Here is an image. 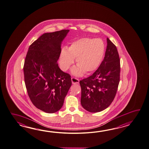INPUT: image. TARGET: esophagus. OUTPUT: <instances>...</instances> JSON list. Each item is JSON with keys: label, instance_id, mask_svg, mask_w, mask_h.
<instances>
[{"label": "esophagus", "instance_id": "1", "mask_svg": "<svg viewBox=\"0 0 149 149\" xmlns=\"http://www.w3.org/2000/svg\"><path fill=\"white\" fill-rule=\"evenodd\" d=\"M72 82L73 84H79V79H76L75 77H72Z\"/></svg>", "mask_w": 149, "mask_h": 149}]
</instances>
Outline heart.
Returning <instances> with one entry per match:
<instances>
[{"label":"heart","mask_w":149,"mask_h":149,"mask_svg":"<svg viewBox=\"0 0 149 149\" xmlns=\"http://www.w3.org/2000/svg\"><path fill=\"white\" fill-rule=\"evenodd\" d=\"M105 52V45L99 38H82L74 41L67 48H63L59 56L60 66L66 71L75 59L77 66L72 70L76 76L83 73H89L98 67Z\"/></svg>","instance_id":"obj_1"}]
</instances>
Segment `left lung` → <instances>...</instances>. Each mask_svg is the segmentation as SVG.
<instances>
[{
  "instance_id": "left-lung-1",
  "label": "left lung",
  "mask_w": 149,
  "mask_h": 149,
  "mask_svg": "<svg viewBox=\"0 0 149 149\" xmlns=\"http://www.w3.org/2000/svg\"><path fill=\"white\" fill-rule=\"evenodd\" d=\"M120 61L116 47L107 38L105 57L92 75L79 81L81 103L90 112L106 109L115 97L119 86Z\"/></svg>"
}]
</instances>
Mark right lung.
I'll return each instance as SVG.
<instances>
[{
  "label": "right lung",
  "mask_w": 149,
  "mask_h": 149,
  "mask_svg": "<svg viewBox=\"0 0 149 149\" xmlns=\"http://www.w3.org/2000/svg\"><path fill=\"white\" fill-rule=\"evenodd\" d=\"M70 30L45 33L30 45L23 66L24 82L31 102L48 113L58 111L72 81L60 69L57 61L61 45Z\"/></svg>",
  "instance_id": "right-lung-1"
}]
</instances>
